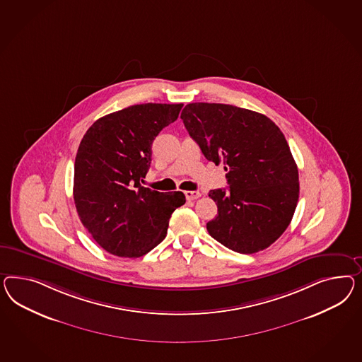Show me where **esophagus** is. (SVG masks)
<instances>
[{
  "instance_id": "34e87169",
  "label": "esophagus",
  "mask_w": 362,
  "mask_h": 362,
  "mask_svg": "<svg viewBox=\"0 0 362 362\" xmlns=\"http://www.w3.org/2000/svg\"><path fill=\"white\" fill-rule=\"evenodd\" d=\"M185 195H186L187 200H196L202 196V194L199 191H186Z\"/></svg>"
}]
</instances>
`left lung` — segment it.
Instances as JSON below:
<instances>
[{
    "label": "left lung",
    "instance_id": "obj_1",
    "mask_svg": "<svg viewBox=\"0 0 362 362\" xmlns=\"http://www.w3.org/2000/svg\"><path fill=\"white\" fill-rule=\"evenodd\" d=\"M180 118L208 160L225 165L228 189H212L216 218L208 233L228 249L253 255L275 243L291 223L299 175L281 129L244 107L192 103Z\"/></svg>",
    "mask_w": 362,
    "mask_h": 362
}]
</instances>
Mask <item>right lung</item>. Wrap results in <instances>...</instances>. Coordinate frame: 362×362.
Wrapping results in <instances>:
<instances>
[{
	"label": "right lung",
	"instance_id": "obj_1",
	"mask_svg": "<svg viewBox=\"0 0 362 362\" xmlns=\"http://www.w3.org/2000/svg\"><path fill=\"white\" fill-rule=\"evenodd\" d=\"M183 104H139L98 118L80 142L74 200L80 221L110 255L137 258L167 235L168 220L186 203L180 191L141 186L153 141Z\"/></svg>",
	"mask_w": 362,
	"mask_h": 362
}]
</instances>
